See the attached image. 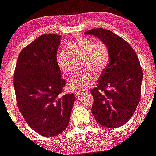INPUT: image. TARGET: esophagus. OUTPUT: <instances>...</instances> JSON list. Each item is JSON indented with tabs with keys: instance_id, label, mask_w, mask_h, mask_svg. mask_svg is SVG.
<instances>
[{
	"instance_id": "obj_1",
	"label": "esophagus",
	"mask_w": 156,
	"mask_h": 156,
	"mask_svg": "<svg viewBox=\"0 0 156 156\" xmlns=\"http://www.w3.org/2000/svg\"><path fill=\"white\" fill-rule=\"evenodd\" d=\"M76 97H80L82 95H83V92H77V93L75 94Z\"/></svg>"
}]
</instances>
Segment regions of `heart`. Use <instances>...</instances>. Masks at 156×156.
I'll return each mask as SVG.
<instances>
[{
	"label": "heart",
	"mask_w": 156,
	"mask_h": 156,
	"mask_svg": "<svg viewBox=\"0 0 156 156\" xmlns=\"http://www.w3.org/2000/svg\"><path fill=\"white\" fill-rule=\"evenodd\" d=\"M67 50H60L56 55V62L59 69L65 75L71 71L73 57H83L82 69L88 70L72 76L67 83L69 91L82 92L87 90L94 83L96 75L101 73L107 67L110 58L108 45L103 41H94L85 37H79L71 40L67 44Z\"/></svg>",
	"instance_id": "heart-1"
}]
</instances>
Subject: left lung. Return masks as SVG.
<instances>
[{
  "mask_svg": "<svg viewBox=\"0 0 156 156\" xmlns=\"http://www.w3.org/2000/svg\"><path fill=\"white\" fill-rule=\"evenodd\" d=\"M108 45L109 62L101 74L91 94V111L99 124L108 128L124 125L134 113L140 99L143 73L138 57L125 40L105 29L85 32Z\"/></svg>",
  "mask_w": 156,
  "mask_h": 156,
  "instance_id": "1",
  "label": "left lung"
}]
</instances>
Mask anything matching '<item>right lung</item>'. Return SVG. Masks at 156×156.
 Masks as SVG:
<instances>
[{
	"mask_svg": "<svg viewBox=\"0 0 156 156\" xmlns=\"http://www.w3.org/2000/svg\"><path fill=\"white\" fill-rule=\"evenodd\" d=\"M60 38L44 34L25 47L14 73L18 108L27 124L44 137L66 129L75 101L73 94L61 95L66 81L56 62Z\"/></svg>",
	"mask_w": 156,
	"mask_h": 156,
	"instance_id": "obj_1",
	"label": "right lung"
}]
</instances>
